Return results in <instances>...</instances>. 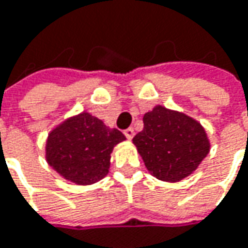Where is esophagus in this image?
I'll list each match as a JSON object with an SVG mask.
<instances>
[{"mask_svg":"<svg viewBox=\"0 0 248 248\" xmlns=\"http://www.w3.org/2000/svg\"><path fill=\"white\" fill-rule=\"evenodd\" d=\"M124 133V136H126V139H129V140H132L133 137H134V129H133V127L126 129Z\"/></svg>","mask_w":248,"mask_h":248,"instance_id":"1","label":"esophagus"}]
</instances>
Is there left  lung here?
<instances>
[{
	"label": "left lung",
	"mask_w": 248,
	"mask_h": 248,
	"mask_svg": "<svg viewBox=\"0 0 248 248\" xmlns=\"http://www.w3.org/2000/svg\"><path fill=\"white\" fill-rule=\"evenodd\" d=\"M142 121L144 129L134 136L133 144L148 171L158 180L181 181L207 156V133L191 116L156 106Z\"/></svg>",
	"instance_id": "8db88e82"
}]
</instances>
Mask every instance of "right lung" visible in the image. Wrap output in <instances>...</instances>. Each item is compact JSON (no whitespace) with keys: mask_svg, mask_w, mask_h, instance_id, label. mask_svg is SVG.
Segmentation results:
<instances>
[{"mask_svg":"<svg viewBox=\"0 0 248 248\" xmlns=\"http://www.w3.org/2000/svg\"><path fill=\"white\" fill-rule=\"evenodd\" d=\"M126 140L89 112L65 119L49 133L46 162L63 178L77 185H90L108 174L111 152Z\"/></svg>","mask_w":248,"mask_h":248,"instance_id":"add662e5","label":"right lung"}]
</instances>
